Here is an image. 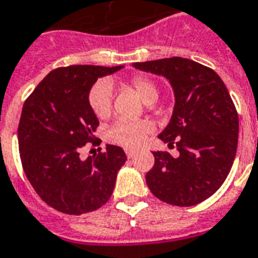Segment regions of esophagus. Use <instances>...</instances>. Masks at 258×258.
Returning <instances> with one entry per match:
<instances>
[{
  "label": "esophagus",
  "instance_id": "1",
  "mask_svg": "<svg viewBox=\"0 0 258 258\" xmlns=\"http://www.w3.org/2000/svg\"><path fill=\"white\" fill-rule=\"evenodd\" d=\"M137 155L136 151H133V150H126V156L127 158H135Z\"/></svg>",
  "mask_w": 258,
  "mask_h": 258
}]
</instances>
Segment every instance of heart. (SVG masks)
<instances>
[{
  "mask_svg": "<svg viewBox=\"0 0 258 258\" xmlns=\"http://www.w3.org/2000/svg\"><path fill=\"white\" fill-rule=\"evenodd\" d=\"M129 85L136 91L137 95L145 104H152L158 99V88L147 77H133ZM88 100H90V106L95 115L99 119H107L113 111L111 84L107 80L98 81L91 88ZM148 132H150V125L147 122L129 121V119L121 118L111 126L108 132V139L125 148H136L145 140Z\"/></svg>",
  "mask_w": 258,
  "mask_h": 258,
  "instance_id": "obj_1",
  "label": "heart"
}]
</instances>
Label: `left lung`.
Masks as SVG:
<instances>
[{
	"label": "left lung",
	"mask_w": 258,
	"mask_h": 258,
	"mask_svg": "<svg viewBox=\"0 0 258 258\" xmlns=\"http://www.w3.org/2000/svg\"><path fill=\"white\" fill-rule=\"evenodd\" d=\"M139 71L166 77L174 92L173 114L159 139L177 147V158L154 152L145 175L155 197L191 207L207 200L226 181L234 163L239 122L235 106L218 73L187 58L135 62Z\"/></svg>",
	"instance_id": "8db88e82"
}]
</instances>
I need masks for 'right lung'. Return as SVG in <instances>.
<instances>
[{
	"mask_svg": "<svg viewBox=\"0 0 258 258\" xmlns=\"http://www.w3.org/2000/svg\"><path fill=\"white\" fill-rule=\"evenodd\" d=\"M122 68L54 69L23 106L17 131L21 164L35 191L54 210L87 214L113 195L118 171L126 162L123 150L107 144L104 152L83 160L80 148L94 141L99 125L88 100L92 85Z\"/></svg>",
	"mask_w": 258,
	"mask_h": 258,
	"instance_id": "add662e5",
	"label": "right lung"
}]
</instances>
